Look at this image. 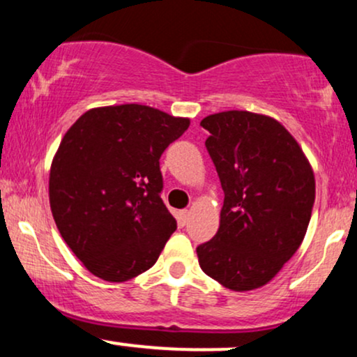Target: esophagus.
I'll return each mask as SVG.
<instances>
[{"instance_id": "obj_1", "label": "esophagus", "mask_w": 357, "mask_h": 357, "mask_svg": "<svg viewBox=\"0 0 357 357\" xmlns=\"http://www.w3.org/2000/svg\"><path fill=\"white\" fill-rule=\"evenodd\" d=\"M178 220H179V223H181V225H186L188 220H190V211H188V210L179 211L178 213Z\"/></svg>"}]
</instances>
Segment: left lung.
<instances>
[{
  "label": "left lung",
  "instance_id": "8db88e82",
  "mask_svg": "<svg viewBox=\"0 0 357 357\" xmlns=\"http://www.w3.org/2000/svg\"><path fill=\"white\" fill-rule=\"evenodd\" d=\"M206 149L225 192L220 228L196 248L199 267L233 292L267 285L304 241L315 178L296 137L248 110L204 117Z\"/></svg>",
  "mask_w": 357,
  "mask_h": 357
}]
</instances>
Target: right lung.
I'll list each match as a JSON object with an SVG mask.
<instances>
[{"label": "right lung", "instance_id": "right-lung-1", "mask_svg": "<svg viewBox=\"0 0 357 357\" xmlns=\"http://www.w3.org/2000/svg\"><path fill=\"white\" fill-rule=\"evenodd\" d=\"M190 127L141 104L93 107L52 159L48 196L61 238L92 275L126 282L155 264L176 230L159 158Z\"/></svg>", "mask_w": 357, "mask_h": 357}]
</instances>
